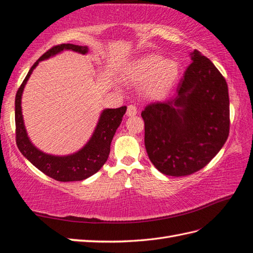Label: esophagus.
<instances>
[{
	"label": "esophagus",
	"mask_w": 253,
	"mask_h": 253,
	"mask_svg": "<svg viewBox=\"0 0 253 253\" xmlns=\"http://www.w3.org/2000/svg\"><path fill=\"white\" fill-rule=\"evenodd\" d=\"M137 114V108L134 105H128L127 106V110H126V116L127 117H132L135 116Z\"/></svg>",
	"instance_id": "obj_1"
}]
</instances>
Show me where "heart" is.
I'll return each mask as SVG.
<instances>
[{
    "mask_svg": "<svg viewBox=\"0 0 253 253\" xmlns=\"http://www.w3.org/2000/svg\"><path fill=\"white\" fill-rule=\"evenodd\" d=\"M179 76L176 61L166 60L159 55H147L136 59L126 71V79L132 83H143L146 96L160 99L171 91Z\"/></svg>",
    "mask_w": 253,
    "mask_h": 253,
    "instance_id": "obj_1",
    "label": "heart"
}]
</instances>
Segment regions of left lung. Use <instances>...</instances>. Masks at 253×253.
<instances>
[{
	"mask_svg": "<svg viewBox=\"0 0 253 253\" xmlns=\"http://www.w3.org/2000/svg\"><path fill=\"white\" fill-rule=\"evenodd\" d=\"M176 88V97L142 111L145 147L157 170L170 176L199 171L214 158L229 133L227 83L197 49Z\"/></svg>",
	"mask_w": 253,
	"mask_h": 253,
	"instance_id": "8db88e82",
	"label": "left lung"
}]
</instances>
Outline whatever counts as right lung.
<instances>
[{"label":"right lung","mask_w":253,"mask_h":253,"mask_svg":"<svg viewBox=\"0 0 253 253\" xmlns=\"http://www.w3.org/2000/svg\"><path fill=\"white\" fill-rule=\"evenodd\" d=\"M63 50L85 55L88 52L87 46L75 45V44H60L53 46L39 58L28 72L25 80L22 81L15 98V123H16V144L20 153L29 160L39 170L59 182L82 181L96 173L107 161L110 153V144L114 138L117 128L126 114V107L122 106L116 109H104L100 114L97 126L95 127L92 137L83 147L75 154L67 156H54L43 153L38 149L28 137L25 127L24 118L21 112V96L27 81L32 74L33 69L40 61L57 55Z\"/></svg>","instance_id":"1"}]
</instances>
